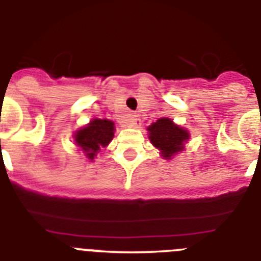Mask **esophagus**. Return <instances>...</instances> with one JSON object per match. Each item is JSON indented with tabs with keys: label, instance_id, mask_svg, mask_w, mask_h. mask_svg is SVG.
Segmentation results:
<instances>
[{
	"label": "esophagus",
	"instance_id": "esophagus-1",
	"mask_svg": "<svg viewBox=\"0 0 261 261\" xmlns=\"http://www.w3.org/2000/svg\"><path fill=\"white\" fill-rule=\"evenodd\" d=\"M126 125L130 126V128H137L140 125V118H138L137 115H130L126 120Z\"/></svg>",
	"mask_w": 261,
	"mask_h": 261
}]
</instances>
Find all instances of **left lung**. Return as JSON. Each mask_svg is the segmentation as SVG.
Listing matches in <instances>:
<instances>
[{
    "mask_svg": "<svg viewBox=\"0 0 261 261\" xmlns=\"http://www.w3.org/2000/svg\"><path fill=\"white\" fill-rule=\"evenodd\" d=\"M149 140L164 159H171L184 150L190 135L186 129L176 125L171 119L162 118L147 128Z\"/></svg>",
    "mask_w": 261,
    "mask_h": 261,
    "instance_id": "left-lung-1",
    "label": "left lung"
}]
</instances>
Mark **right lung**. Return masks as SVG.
<instances>
[{"instance_id": "1", "label": "right lung", "mask_w": 261, "mask_h": 261, "mask_svg": "<svg viewBox=\"0 0 261 261\" xmlns=\"http://www.w3.org/2000/svg\"><path fill=\"white\" fill-rule=\"evenodd\" d=\"M115 126L107 119H93L88 125L75 133V143L89 160L94 159L102 147H106L114 138Z\"/></svg>"}]
</instances>
